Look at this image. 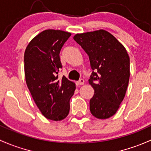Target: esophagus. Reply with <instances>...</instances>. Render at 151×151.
I'll return each mask as SVG.
<instances>
[{
  "label": "esophagus",
  "instance_id": "34e87169",
  "mask_svg": "<svg viewBox=\"0 0 151 151\" xmlns=\"http://www.w3.org/2000/svg\"><path fill=\"white\" fill-rule=\"evenodd\" d=\"M84 83H85V80H84L83 79H80V80H78L77 82V85H83Z\"/></svg>",
  "mask_w": 151,
  "mask_h": 151
}]
</instances>
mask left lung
I'll list each match as a JSON object with an SVG mask.
<instances>
[{
	"label": "left lung",
	"instance_id": "8db88e82",
	"mask_svg": "<svg viewBox=\"0 0 151 151\" xmlns=\"http://www.w3.org/2000/svg\"><path fill=\"white\" fill-rule=\"evenodd\" d=\"M74 40L88 55L93 69L89 83L95 90L90 110L101 119L110 118L119 108L129 80V57L115 37L104 29L77 34Z\"/></svg>",
	"mask_w": 151,
	"mask_h": 151
}]
</instances>
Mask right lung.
I'll return each mask as SVG.
<instances>
[{
    "label": "right lung",
    "instance_id": "obj_1",
    "mask_svg": "<svg viewBox=\"0 0 151 151\" xmlns=\"http://www.w3.org/2000/svg\"><path fill=\"white\" fill-rule=\"evenodd\" d=\"M71 33L46 29L33 38L24 52L27 85L36 105L45 118L61 121L69 114V101L76 87L63 76L60 51Z\"/></svg>",
    "mask_w": 151,
    "mask_h": 151
}]
</instances>
